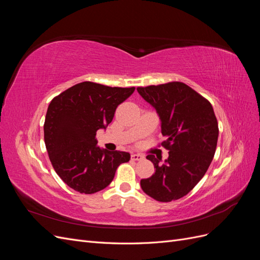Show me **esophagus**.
I'll list each match as a JSON object with an SVG mask.
<instances>
[{
	"instance_id": "obj_1",
	"label": "esophagus",
	"mask_w": 260,
	"mask_h": 260,
	"mask_svg": "<svg viewBox=\"0 0 260 260\" xmlns=\"http://www.w3.org/2000/svg\"><path fill=\"white\" fill-rule=\"evenodd\" d=\"M143 158H144V156L141 154H132L131 155V159H133V160H142Z\"/></svg>"
}]
</instances>
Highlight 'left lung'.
<instances>
[{
	"mask_svg": "<svg viewBox=\"0 0 260 260\" xmlns=\"http://www.w3.org/2000/svg\"><path fill=\"white\" fill-rule=\"evenodd\" d=\"M161 120V145L169 151L161 166L154 155L155 174L141 180V187L158 202L183 198L206 174L218 141V121L209 101L183 82L172 81L137 88Z\"/></svg>",
	"mask_w": 260,
	"mask_h": 260,
	"instance_id": "left-lung-1",
	"label": "left lung"
}]
</instances>
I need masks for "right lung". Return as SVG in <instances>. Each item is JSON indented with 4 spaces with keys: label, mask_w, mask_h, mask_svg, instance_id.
<instances>
[{
    "label": "right lung",
    "mask_w": 260,
    "mask_h": 260,
    "mask_svg": "<svg viewBox=\"0 0 260 260\" xmlns=\"http://www.w3.org/2000/svg\"><path fill=\"white\" fill-rule=\"evenodd\" d=\"M135 90L84 81L51 101L44 121L45 147L54 170L75 191L93 194L103 190L118 166L130 160L129 153L101 149L95 137Z\"/></svg>",
    "instance_id": "obj_1"
}]
</instances>
